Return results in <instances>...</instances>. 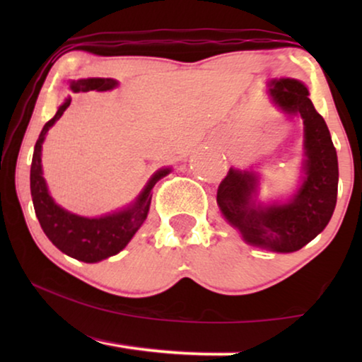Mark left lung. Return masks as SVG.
Listing matches in <instances>:
<instances>
[{"label": "left lung", "instance_id": "1", "mask_svg": "<svg viewBox=\"0 0 362 362\" xmlns=\"http://www.w3.org/2000/svg\"><path fill=\"white\" fill-rule=\"evenodd\" d=\"M270 93L286 113H300L305 125V180L285 204L255 206L257 176L229 170L217 187V204L252 245L295 252L328 226L338 197V156L323 117L310 100L308 88L295 78L272 82Z\"/></svg>", "mask_w": 362, "mask_h": 362}]
</instances>
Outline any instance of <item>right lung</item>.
I'll return each instance as SVG.
<instances>
[{
  "instance_id": "obj_1",
  "label": "right lung",
  "mask_w": 362,
  "mask_h": 362,
  "mask_svg": "<svg viewBox=\"0 0 362 362\" xmlns=\"http://www.w3.org/2000/svg\"><path fill=\"white\" fill-rule=\"evenodd\" d=\"M115 86L117 81H113V78H81V81L71 82V88L74 92H103L110 90ZM69 105H71V98H67L59 107L56 115L44 125L39 140L36 141V146H34L31 163V196L37 221L47 239L69 257L87 262V264H93V262L108 259V257L125 249V245L132 240L135 232L140 229L143 221L146 219L151 204L153 186L171 170L166 168V170L158 171L141 194L138 196L135 204L125 211L98 217V219H87V217L64 211L62 207H59L52 201V197L47 192V186L41 170V148L47 130L62 117V113L66 112Z\"/></svg>"
}]
</instances>
